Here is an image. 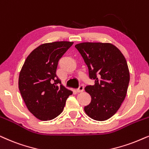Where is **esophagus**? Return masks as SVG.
Listing matches in <instances>:
<instances>
[{
    "label": "esophagus",
    "instance_id": "1",
    "mask_svg": "<svg viewBox=\"0 0 149 149\" xmlns=\"http://www.w3.org/2000/svg\"><path fill=\"white\" fill-rule=\"evenodd\" d=\"M84 86H83V85H81V86L79 87V88L77 90V92H84Z\"/></svg>",
    "mask_w": 149,
    "mask_h": 149
}]
</instances>
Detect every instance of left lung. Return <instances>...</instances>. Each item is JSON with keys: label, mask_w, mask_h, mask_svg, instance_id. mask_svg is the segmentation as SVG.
Here are the masks:
<instances>
[{"label": "left lung", "mask_w": 149, "mask_h": 149, "mask_svg": "<svg viewBox=\"0 0 149 149\" xmlns=\"http://www.w3.org/2000/svg\"><path fill=\"white\" fill-rule=\"evenodd\" d=\"M89 70L94 86L85 88L91 102L84 107L86 114L98 121L116 113L126 96L130 79L126 59L111 43L82 42L75 45Z\"/></svg>", "instance_id": "1"}]
</instances>
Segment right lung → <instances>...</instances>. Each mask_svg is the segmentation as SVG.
Returning a JSON list of instances; mask_svg holds the SVG:
<instances>
[{
    "label": "right lung",
    "instance_id": "obj_1",
    "mask_svg": "<svg viewBox=\"0 0 149 149\" xmlns=\"http://www.w3.org/2000/svg\"><path fill=\"white\" fill-rule=\"evenodd\" d=\"M72 42L41 44L31 53L21 69L18 88L29 111L40 120H51L62 112L72 92L56 75L58 61Z\"/></svg>",
    "mask_w": 149,
    "mask_h": 149
}]
</instances>
